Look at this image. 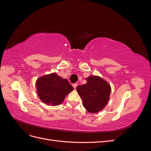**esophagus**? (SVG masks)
I'll return each mask as SVG.
<instances>
[{
    "label": "esophagus",
    "instance_id": "obj_1",
    "mask_svg": "<svg viewBox=\"0 0 151 151\" xmlns=\"http://www.w3.org/2000/svg\"><path fill=\"white\" fill-rule=\"evenodd\" d=\"M72 86L74 87V89H76V88H77V83H74V84H72Z\"/></svg>",
    "mask_w": 151,
    "mask_h": 151
}]
</instances>
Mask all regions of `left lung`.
Wrapping results in <instances>:
<instances>
[{
	"label": "left lung",
	"mask_w": 151,
	"mask_h": 151,
	"mask_svg": "<svg viewBox=\"0 0 151 151\" xmlns=\"http://www.w3.org/2000/svg\"><path fill=\"white\" fill-rule=\"evenodd\" d=\"M87 83L77 87V91L83 99V106L89 113H95L106 106L111 93L109 84L98 76H89Z\"/></svg>",
	"instance_id": "left-lung-1"
}]
</instances>
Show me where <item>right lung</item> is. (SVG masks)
Here are the masks:
<instances>
[{
  "mask_svg": "<svg viewBox=\"0 0 151 151\" xmlns=\"http://www.w3.org/2000/svg\"><path fill=\"white\" fill-rule=\"evenodd\" d=\"M36 86L40 99L52 106L62 103L66 95L74 89L67 79L55 73L41 77L36 81Z\"/></svg>",
  "mask_w": 151,
  "mask_h": 151,
  "instance_id": "obj_1",
  "label": "right lung"
}]
</instances>
